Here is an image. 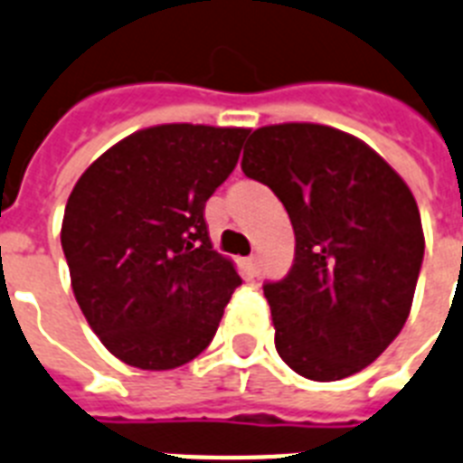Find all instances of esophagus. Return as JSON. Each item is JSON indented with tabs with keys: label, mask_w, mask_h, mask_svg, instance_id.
Returning <instances> with one entry per match:
<instances>
[{
	"label": "esophagus",
	"mask_w": 463,
	"mask_h": 463,
	"mask_svg": "<svg viewBox=\"0 0 463 463\" xmlns=\"http://www.w3.org/2000/svg\"><path fill=\"white\" fill-rule=\"evenodd\" d=\"M246 267H248V272L253 274V277H258L260 265H258V258H255V255H250V258L246 260Z\"/></svg>",
	"instance_id": "1"
}]
</instances>
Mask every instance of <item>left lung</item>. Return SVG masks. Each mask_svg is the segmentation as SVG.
Instances as JSON below:
<instances>
[{
    "label": "left lung",
    "mask_w": 463,
    "mask_h": 463,
    "mask_svg": "<svg viewBox=\"0 0 463 463\" xmlns=\"http://www.w3.org/2000/svg\"><path fill=\"white\" fill-rule=\"evenodd\" d=\"M241 170L291 217V272L265 284L274 345L309 381L372 364L410 317L423 260L419 205L404 179L357 137L315 122L255 129Z\"/></svg>",
    "instance_id": "left-lung-1"
}]
</instances>
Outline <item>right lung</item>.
<instances>
[{
  "label": "right lung",
  "mask_w": 463,
  "mask_h": 463,
  "mask_svg": "<svg viewBox=\"0 0 463 463\" xmlns=\"http://www.w3.org/2000/svg\"><path fill=\"white\" fill-rule=\"evenodd\" d=\"M246 137L189 122L139 129L72 186L61 224L72 293L125 364L165 372L213 341L241 277L213 250L203 210Z\"/></svg>",
  "instance_id": "right-lung-1"
}]
</instances>
